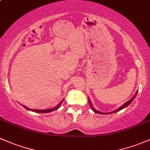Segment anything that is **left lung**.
Listing matches in <instances>:
<instances>
[{
  "label": "left lung",
  "mask_w": 150,
  "mask_h": 150,
  "mask_svg": "<svg viewBox=\"0 0 150 150\" xmlns=\"http://www.w3.org/2000/svg\"><path fill=\"white\" fill-rule=\"evenodd\" d=\"M137 92H138V91H136V93H135V94H134V96H133L132 98L131 99H130V100H129V101H127V102H125V104H123V105H122L121 106V107H120L118 108V109H116V110H114V111H112V112H108V113H104V112H99V111H98V110H96V109H94V107H93V105H92V104H91V101H90V99H89V98H88V103H89V104H90V107H91V109H92L93 111H94V112H96V113H98V114H113V113H115V112H119V111H120V110H122V109H125V108H126L127 107H128L129 105L130 104H131L132 102V101L134 100V98L136 97V96H137Z\"/></svg>",
  "instance_id": "1"
}]
</instances>
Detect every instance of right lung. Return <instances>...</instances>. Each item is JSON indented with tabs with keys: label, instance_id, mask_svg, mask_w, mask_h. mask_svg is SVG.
Wrapping results in <instances>:
<instances>
[{
	"label": "right lung",
	"instance_id": "obj_1",
	"mask_svg": "<svg viewBox=\"0 0 150 150\" xmlns=\"http://www.w3.org/2000/svg\"><path fill=\"white\" fill-rule=\"evenodd\" d=\"M63 101H64V99L61 101L60 103H59V104H58L57 106H56L55 107H53L51 108V109H43V110H41V109H30V108L25 107V106H23L25 108V109H27V110H29V111H31V112H37V113H49V112H54V111H56L58 109H59V107L62 106V104L63 103Z\"/></svg>",
	"mask_w": 150,
	"mask_h": 150
}]
</instances>
